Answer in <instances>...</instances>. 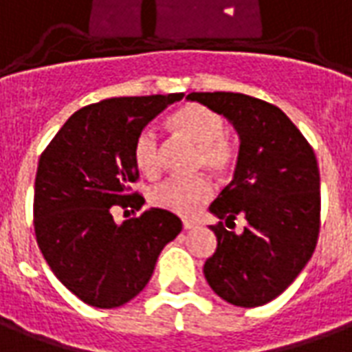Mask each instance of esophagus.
Wrapping results in <instances>:
<instances>
[{"instance_id":"34e87169","label":"esophagus","mask_w":352,"mask_h":352,"mask_svg":"<svg viewBox=\"0 0 352 352\" xmlns=\"http://www.w3.org/2000/svg\"><path fill=\"white\" fill-rule=\"evenodd\" d=\"M195 227H197V223L184 221V230H191V229H195Z\"/></svg>"}]
</instances>
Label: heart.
Listing matches in <instances>:
<instances>
[{
  "mask_svg": "<svg viewBox=\"0 0 352 352\" xmlns=\"http://www.w3.org/2000/svg\"><path fill=\"white\" fill-rule=\"evenodd\" d=\"M170 129L199 148L197 166L223 176L236 161V146L225 135L221 114L199 102H189L168 118ZM133 161L142 174L155 176L161 170V142L151 127H146L133 142ZM214 195V187L204 176L195 178H168L151 189L150 201L157 208L173 214L191 217Z\"/></svg>",
  "mask_w": 352,
  "mask_h": 352,
  "instance_id": "1",
  "label": "heart"
}]
</instances>
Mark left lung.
Segmentation results:
<instances>
[{
	"label": "left lung",
	"mask_w": 352,
	"mask_h": 352,
	"mask_svg": "<svg viewBox=\"0 0 352 352\" xmlns=\"http://www.w3.org/2000/svg\"><path fill=\"white\" fill-rule=\"evenodd\" d=\"M229 120L240 135L234 178L210 204L217 250L204 278L240 307L278 298L311 258L320 229V176L315 151L283 110L230 91L187 95ZM236 217L246 227L229 228Z\"/></svg>",
	"instance_id": "obj_1"
}]
</instances>
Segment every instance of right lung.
I'll return each instance as SVG.
<instances>
[{"instance_id":"obj_1","label":"right lung","mask_w":352,"mask_h":352,"mask_svg":"<svg viewBox=\"0 0 352 352\" xmlns=\"http://www.w3.org/2000/svg\"><path fill=\"white\" fill-rule=\"evenodd\" d=\"M184 94L112 97L76 110L41 153L33 227L54 276L88 306L110 309L150 281L159 253L182 230L178 215L150 208L114 223L112 206L140 208L133 142Z\"/></svg>"}]
</instances>
